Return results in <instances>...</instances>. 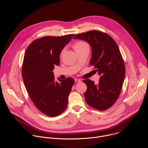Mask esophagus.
<instances>
[{
	"label": "esophagus",
	"instance_id": "obj_1",
	"mask_svg": "<svg viewBox=\"0 0 148 148\" xmlns=\"http://www.w3.org/2000/svg\"><path fill=\"white\" fill-rule=\"evenodd\" d=\"M75 81L76 83H79L81 82V80L80 79H75Z\"/></svg>",
	"mask_w": 148,
	"mask_h": 148
}]
</instances>
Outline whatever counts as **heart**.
<instances>
[{"mask_svg": "<svg viewBox=\"0 0 148 148\" xmlns=\"http://www.w3.org/2000/svg\"><path fill=\"white\" fill-rule=\"evenodd\" d=\"M73 48L76 52H78L80 50L89 48V45L86 42L84 41H77L73 44ZM62 51H61V54H62Z\"/></svg>", "mask_w": 148, "mask_h": 148, "instance_id": "1", "label": "heart"}]
</instances>
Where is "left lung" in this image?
I'll return each mask as SVG.
<instances>
[{
	"instance_id": "left-lung-1",
	"label": "left lung",
	"mask_w": 148,
	"mask_h": 148,
	"mask_svg": "<svg viewBox=\"0 0 148 148\" xmlns=\"http://www.w3.org/2000/svg\"><path fill=\"white\" fill-rule=\"evenodd\" d=\"M73 38L90 44L92 48L90 65L100 75L97 85L90 79L83 80L87 87L85 100L90 106L106 110L118 98L125 79V66L119 48L111 36L98 30L77 34Z\"/></svg>"
}]
</instances>
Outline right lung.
Masks as SVG:
<instances>
[{
    "instance_id": "right-lung-1",
    "label": "right lung",
    "mask_w": 148,
    "mask_h": 148,
    "mask_svg": "<svg viewBox=\"0 0 148 148\" xmlns=\"http://www.w3.org/2000/svg\"><path fill=\"white\" fill-rule=\"evenodd\" d=\"M46 36L33 41L24 56L22 75L29 95L44 114L56 116L66 109L68 98L74 84L72 77L54 80L52 71L60 64V54L73 37Z\"/></svg>"
}]
</instances>
